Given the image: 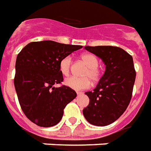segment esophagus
Instances as JSON below:
<instances>
[{
  "mask_svg": "<svg viewBox=\"0 0 151 151\" xmlns=\"http://www.w3.org/2000/svg\"><path fill=\"white\" fill-rule=\"evenodd\" d=\"M76 93H77V95H78V96H79V95L82 94L83 93H82V92H76Z\"/></svg>",
  "mask_w": 151,
  "mask_h": 151,
  "instance_id": "34e87169",
  "label": "esophagus"
}]
</instances>
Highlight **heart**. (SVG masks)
Instances as JSON below:
<instances>
[{
	"instance_id": "1",
	"label": "heart",
	"mask_w": 151,
	"mask_h": 151,
	"mask_svg": "<svg viewBox=\"0 0 151 151\" xmlns=\"http://www.w3.org/2000/svg\"><path fill=\"white\" fill-rule=\"evenodd\" d=\"M81 59L88 66V68L84 70V76L86 77H68L65 80V84L75 90H82L90 87L91 78L93 82L99 81L101 77V71L98 69V58L93 53H84L81 55ZM70 65H71V58L70 56L64 57L60 61L59 69L61 73L63 76H68L70 74Z\"/></svg>"
}]
</instances>
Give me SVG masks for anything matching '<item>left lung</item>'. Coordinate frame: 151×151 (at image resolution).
I'll return each instance as SVG.
<instances>
[{
    "label": "left lung",
    "instance_id": "left-lung-1",
    "mask_svg": "<svg viewBox=\"0 0 151 151\" xmlns=\"http://www.w3.org/2000/svg\"><path fill=\"white\" fill-rule=\"evenodd\" d=\"M99 57L106 70L93 91L86 92L89 103L83 110L91 124L106 126L118 119L129 105L136 79L132 57L115 46H85Z\"/></svg>",
    "mask_w": 151,
    "mask_h": 151
}]
</instances>
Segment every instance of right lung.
Masks as SVG:
<instances>
[{
    "label": "right lung",
    "instance_id": "add662e5",
    "mask_svg": "<svg viewBox=\"0 0 151 151\" xmlns=\"http://www.w3.org/2000/svg\"><path fill=\"white\" fill-rule=\"evenodd\" d=\"M80 49L81 45L43 40L31 42L18 54L14 87L22 111L36 125L47 128L58 124L64 108L76 98L68 86L53 85L63 81L60 61Z\"/></svg>",
    "mask_w": 151,
    "mask_h": 151
}]
</instances>
